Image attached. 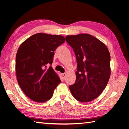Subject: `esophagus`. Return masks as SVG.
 <instances>
[{"instance_id":"1","label":"esophagus","mask_w":129,"mask_h":129,"mask_svg":"<svg viewBox=\"0 0 129 129\" xmlns=\"http://www.w3.org/2000/svg\"><path fill=\"white\" fill-rule=\"evenodd\" d=\"M62 76H63V79H65L66 76V73H63V74H62Z\"/></svg>"}]
</instances>
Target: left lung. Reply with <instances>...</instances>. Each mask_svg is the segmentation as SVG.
Returning a JSON list of instances; mask_svg holds the SVG:
<instances>
[{
  "label": "left lung",
  "mask_w": 129,
  "mask_h": 129,
  "mask_svg": "<svg viewBox=\"0 0 129 129\" xmlns=\"http://www.w3.org/2000/svg\"><path fill=\"white\" fill-rule=\"evenodd\" d=\"M77 61L76 81L69 86L73 97L81 102L97 98L106 87L110 76V55L107 46L88 34L67 36Z\"/></svg>",
  "instance_id": "1"
}]
</instances>
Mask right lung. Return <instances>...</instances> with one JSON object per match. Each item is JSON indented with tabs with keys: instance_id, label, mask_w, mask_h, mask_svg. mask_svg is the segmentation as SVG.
Listing matches in <instances>:
<instances>
[{
	"instance_id": "obj_1",
	"label": "right lung",
	"mask_w": 129,
	"mask_h": 129,
	"mask_svg": "<svg viewBox=\"0 0 129 129\" xmlns=\"http://www.w3.org/2000/svg\"><path fill=\"white\" fill-rule=\"evenodd\" d=\"M65 38L58 35L37 33L23 42L16 55L15 71L22 91L37 102H45L53 96L61 82L51 66L54 51Z\"/></svg>"
}]
</instances>
